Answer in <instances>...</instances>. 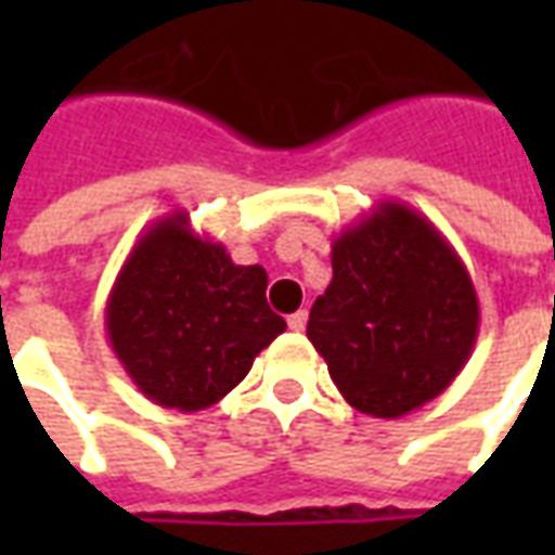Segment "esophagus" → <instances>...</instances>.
<instances>
[{
  "label": "esophagus",
  "instance_id": "34e87169",
  "mask_svg": "<svg viewBox=\"0 0 555 555\" xmlns=\"http://www.w3.org/2000/svg\"><path fill=\"white\" fill-rule=\"evenodd\" d=\"M306 321H309V312H302V309H300V312L291 314L288 326L294 330V333H302V330H306Z\"/></svg>",
  "mask_w": 555,
  "mask_h": 555
}]
</instances>
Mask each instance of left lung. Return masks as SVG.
Instances as JSON below:
<instances>
[{"mask_svg": "<svg viewBox=\"0 0 555 555\" xmlns=\"http://www.w3.org/2000/svg\"><path fill=\"white\" fill-rule=\"evenodd\" d=\"M306 336L350 408L401 418L442 396L476 348L478 297L437 225L380 202L333 241Z\"/></svg>", "mask_w": 555, "mask_h": 555, "instance_id": "8db88e82", "label": "left lung"}]
</instances>
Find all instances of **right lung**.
Wrapping results in <instances>:
<instances>
[{
	"label": "right lung",
	"mask_w": 555,
	"mask_h": 555,
	"mask_svg": "<svg viewBox=\"0 0 555 555\" xmlns=\"http://www.w3.org/2000/svg\"><path fill=\"white\" fill-rule=\"evenodd\" d=\"M285 333L267 306V270L234 264L190 214L157 219L127 255L106 300V336L139 392L159 408H214Z\"/></svg>",
	"instance_id": "add662e5"
}]
</instances>
